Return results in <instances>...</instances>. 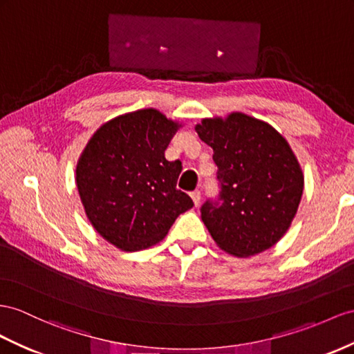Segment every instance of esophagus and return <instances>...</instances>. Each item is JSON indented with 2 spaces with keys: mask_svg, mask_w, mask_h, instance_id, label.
<instances>
[{
  "mask_svg": "<svg viewBox=\"0 0 354 354\" xmlns=\"http://www.w3.org/2000/svg\"><path fill=\"white\" fill-rule=\"evenodd\" d=\"M189 196H192L194 205L198 206V203H201V196H202V193L198 192V189H194V192H192V194H189Z\"/></svg>",
  "mask_w": 354,
  "mask_h": 354,
  "instance_id": "esophagus-1",
  "label": "esophagus"
}]
</instances>
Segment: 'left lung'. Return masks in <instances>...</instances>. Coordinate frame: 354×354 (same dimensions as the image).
<instances>
[{
    "instance_id": "left-lung-1",
    "label": "left lung",
    "mask_w": 354,
    "mask_h": 354,
    "mask_svg": "<svg viewBox=\"0 0 354 354\" xmlns=\"http://www.w3.org/2000/svg\"><path fill=\"white\" fill-rule=\"evenodd\" d=\"M196 131L214 149L221 202L202 206V221L223 251L251 257L274 247L296 216L304 171L270 124L242 112L203 118Z\"/></svg>"
}]
</instances>
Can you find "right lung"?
I'll return each instance as SVG.
<instances>
[{
	"instance_id": "add662e5",
	"label": "right lung",
	"mask_w": 354,
	"mask_h": 354,
	"mask_svg": "<svg viewBox=\"0 0 354 354\" xmlns=\"http://www.w3.org/2000/svg\"><path fill=\"white\" fill-rule=\"evenodd\" d=\"M183 127L153 107L104 122L76 165V187L91 225L122 251L165 239L178 215L194 206L176 188L180 161L165 151Z\"/></svg>"
}]
</instances>
